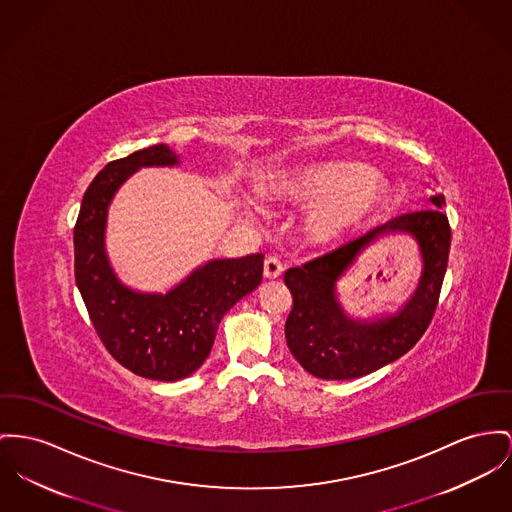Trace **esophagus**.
Masks as SVG:
<instances>
[{
  "instance_id": "obj_1",
  "label": "esophagus",
  "mask_w": 512,
  "mask_h": 512,
  "mask_svg": "<svg viewBox=\"0 0 512 512\" xmlns=\"http://www.w3.org/2000/svg\"><path fill=\"white\" fill-rule=\"evenodd\" d=\"M281 272H283L281 260L277 256H268L266 262H264V277L266 279H275V277L281 275Z\"/></svg>"
}]
</instances>
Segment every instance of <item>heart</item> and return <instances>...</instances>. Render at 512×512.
Masks as SVG:
<instances>
[{
	"instance_id": "heart-1",
	"label": "heart",
	"mask_w": 512,
	"mask_h": 512,
	"mask_svg": "<svg viewBox=\"0 0 512 512\" xmlns=\"http://www.w3.org/2000/svg\"><path fill=\"white\" fill-rule=\"evenodd\" d=\"M270 192L281 202L314 204L307 217L308 235L328 242L365 219L380 204L384 188L361 165L320 163L277 176ZM246 205L254 211L262 207L258 196H248Z\"/></svg>"
}]
</instances>
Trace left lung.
I'll list each match as a JSON object with an SVG mask.
<instances>
[{
  "mask_svg": "<svg viewBox=\"0 0 512 512\" xmlns=\"http://www.w3.org/2000/svg\"><path fill=\"white\" fill-rule=\"evenodd\" d=\"M429 204L285 272V285L293 295L285 338L307 373L324 380L369 375L400 359L425 334L439 303L450 250L443 194L431 196ZM394 232L413 236L420 246L424 268L418 287L394 313L353 319L340 307L337 281L367 245Z\"/></svg>",
  "mask_w": 512,
  "mask_h": 512,
  "instance_id": "1",
  "label": "left lung"
}]
</instances>
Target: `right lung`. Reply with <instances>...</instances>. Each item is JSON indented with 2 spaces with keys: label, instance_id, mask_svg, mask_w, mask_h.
I'll return each instance as SVG.
<instances>
[{
  "label": "right lung",
  "instance_id": "add662e5",
  "mask_svg": "<svg viewBox=\"0 0 512 512\" xmlns=\"http://www.w3.org/2000/svg\"><path fill=\"white\" fill-rule=\"evenodd\" d=\"M169 145L112 161L89 184L73 229L75 283L108 353L134 375L174 382L204 365L221 318L252 293L264 254L209 260L167 293L122 283L106 254V217L120 186L143 167H176Z\"/></svg>",
  "mask_w": 512,
  "mask_h": 512
}]
</instances>
